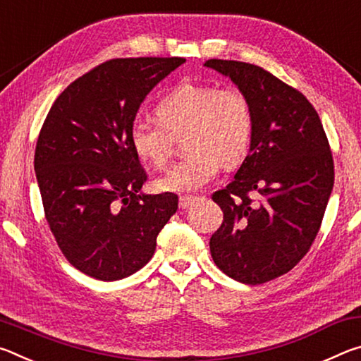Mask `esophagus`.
Segmentation results:
<instances>
[{
  "mask_svg": "<svg viewBox=\"0 0 361 361\" xmlns=\"http://www.w3.org/2000/svg\"><path fill=\"white\" fill-rule=\"evenodd\" d=\"M197 197H194V195H180V209H188L189 205H192Z\"/></svg>",
  "mask_w": 361,
  "mask_h": 361,
  "instance_id": "esophagus-1",
  "label": "esophagus"
}]
</instances>
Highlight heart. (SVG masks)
Instances as JSON below:
<instances>
[{
	"mask_svg": "<svg viewBox=\"0 0 361 361\" xmlns=\"http://www.w3.org/2000/svg\"><path fill=\"white\" fill-rule=\"evenodd\" d=\"M157 124L135 121L129 143L138 161L164 167L173 138L183 137L185 159L156 180L159 191L195 192L219 173L221 164L237 166L253 135V109L237 85L181 82L156 103Z\"/></svg>",
	"mask_w": 361,
	"mask_h": 361,
	"instance_id": "obj_1",
	"label": "heart"
}]
</instances>
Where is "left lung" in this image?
<instances>
[{
    "mask_svg": "<svg viewBox=\"0 0 361 361\" xmlns=\"http://www.w3.org/2000/svg\"><path fill=\"white\" fill-rule=\"evenodd\" d=\"M205 66L229 76L253 109L248 156L212 195L223 210L212 258L237 282L266 283L312 247L334 185L333 152L319 113L298 89L252 63L210 59Z\"/></svg>",
    "mask_w": 361,
    "mask_h": 361,
    "instance_id": "obj_1",
    "label": "left lung"
}]
</instances>
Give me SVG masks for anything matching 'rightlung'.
I'll use <instances>...</instances> for the list:
<instances>
[{
  "instance_id": "right-lung-1",
  "label": "right lung",
  "mask_w": 361,
  "mask_h": 361,
  "mask_svg": "<svg viewBox=\"0 0 361 361\" xmlns=\"http://www.w3.org/2000/svg\"><path fill=\"white\" fill-rule=\"evenodd\" d=\"M180 57L111 59L57 97L41 127L35 172L46 221L66 261L113 282L140 271L178 209V195L138 194L148 173L129 129L145 97Z\"/></svg>"
}]
</instances>
